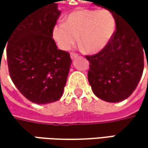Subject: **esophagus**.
Returning <instances> with one entry per match:
<instances>
[{"label": "esophagus", "mask_w": 148, "mask_h": 148, "mask_svg": "<svg viewBox=\"0 0 148 148\" xmlns=\"http://www.w3.org/2000/svg\"><path fill=\"white\" fill-rule=\"evenodd\" d=\"M78 56H79L78 54H75V53H71V54H70V57H71L72 60L74 59V58H76V57H78Z\"/></svg>", "instance_id": "esophagus-1"}]
</instances>
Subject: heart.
<instances>
[{"instance_id": "heart-1", "label": "heart", "mask_w": 148, "mask_h": 148, "mask_svg": "<svg viewBox=\"0 0 148 148\" xmlns=\"http://www.w3.org/2000/svg\"><path fill=\"white\" fill-rule=\"evenodd\" d=\"M115 30L116 19L110 11L80 9L55 25L53 38L62 49L67 50L79 37V47L86 53L95 54L109 44Z\"/></svg>"}]
</instances>
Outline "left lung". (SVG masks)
<instances>
[{
  "mask_svg": "<svg viewBox=\"0 0 148 148\" xmlns=\"http://www.w3.org/2000/svg\"><path fill=\"white\" fill-rule=\"evenodd\" d=\"M108 10L116 19V31L103 49L86 58L90 63L88 81L93 93L102 100L116 103L128 99L135 90L143 73L144 52L146 57L148 54V38L128 25L118 12Z\"/></svg>",
  "mask_w": 148,
  "mask_h": 148,
  "instance_id": "8db88e82",
  "label": "left lung"
}]
</instances>
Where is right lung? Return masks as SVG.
Instances as JSON below:
<instances>
[{
  "mask_svg": "<svg viewBox=\"0 0 148 148\" xmlns=\"http://www.w3.org/2000/svg\"><path fill=\"white\" fill-rule=\"evenodd\" d=\"M60 14L54 2L38 8L17 24L6 43L10 77L32 103L56 102L63 94L72 60L52 38Z\"/></svg>",
  "mask_w": 148,
  "mask_h": 148,
  "instance_id": "obj_1",
  "label": "right lung"
}]
</instances>
